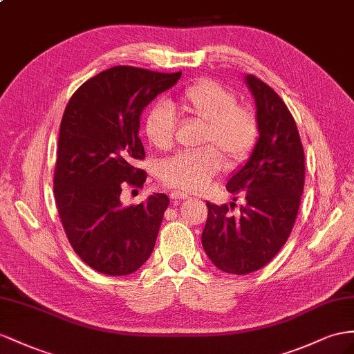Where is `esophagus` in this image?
<instances>
[{"label": "esophagus", "instance_id": "1", "mask_svg": "<svg viewBox=\"0 0 354 354\" xmlns=\"http://www.w3.org/2000/svg\"><path fill=\"white\" fill-rule=\"evenodd\" d=\"M170 198L171 201H187V198H189V196L187 193H183V192H171L170 193Z\"/></svg>", "mask_w": 354, "mask_h": 354}]
</instances>
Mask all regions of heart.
Instances as JSON below:
<instances>
[{"label":"heart","mask_w":354,"mask_h":354,"mask_svg":"<svg viewBox=\"0 0 354 354\" xmlns=\"http://www.w3.org/2000/svg\"><path fill=\"white\" fill-rule=\"evenodd\" d=\"M178 106L188 120L203 125L198 145H209L192 152H179L162 161V183L185 192H201L221 169L238 166L254 148L259 127L250 109L238 106L236 97L214 80H198L178 98ZM143 131L153 148L166 151L175 139V118L166 104H156L145 116ZM213 148L211 149L210 147Z\"/></svg>","instance_id":"obj_1"}]
</instances>
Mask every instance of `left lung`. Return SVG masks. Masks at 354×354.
I'll return each mask as SVG.
<instances>
[{"mask_svg":"<svg viewBox=\"0 0 354 354\" xmlns=\"http://www.w3.org/2000/svg\"><path fill=\"white\" fill-rule=\"evenodd\" d=\"M243 82L256 103L259 139L225 188L232 194L242 192L245 203L232 215L227 205L206 202L202 232L206 256L233 275L254 272L277 256L293 229L305 183L304 148L292 113L256 76L247 75Z\"/></svg>","mask_w":354,"mask_h":354,"instance_id":"8db88e82","label":"left lung"}]
</instances>
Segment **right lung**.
<instances>
[{
  "label": "right lung",
  "instance_id": "1",
  "mask_svg": "<svg viewBox=\"0 0 354 354\" xmlns=\"http://www.w3.org/2000/svg\"><path fill=\"white\" fill-rule=\"evenodd\" d=\"M179 73L129 66L112 67L79 86L59 127L53 193L58 214L76 254L104 275L138 270L151 256L169 197L153 193L138 206H124L127 184L143 185L147 174L140 116Z\"/></svg>",
  "mask_w": 354,
  "mask_h": 354
}]
</instances>
